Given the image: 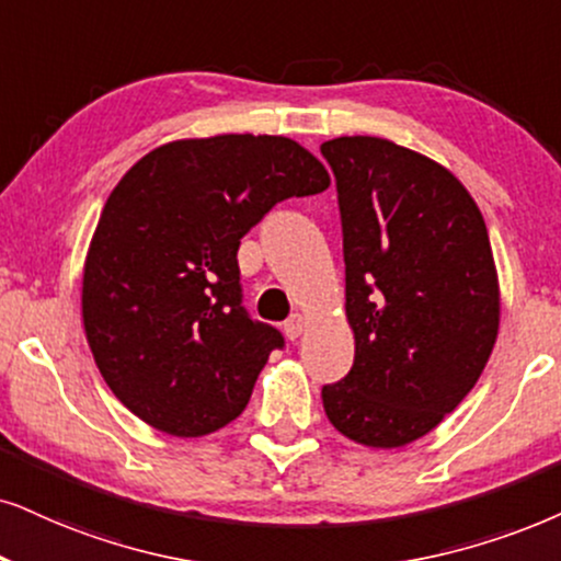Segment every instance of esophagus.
Returning <instances> with one entry per match:
<instances>
[{
	"label": "esophagus",
	"mask_w": 561,
	"mask_h": 561,
	"mask_svg": "<svg viewBox=\"0 0 561 561\" xmlns=\"http://www.w3.org/2000/svg\"><path fill=\"white\" fill-rule=\"evenodd\" d=\"M302 329H305V318L300 313H293L285 321V333H287L289 342H295V339L302 333Z\"/></svg>",
	"instance_id": "esophagus-1"
}]
</instances>
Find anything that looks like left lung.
Wrapping results in <instances>:
<instances>
[{
	"label": "left lung",
	"instance_id": "1",
	"mask_svg": "<svg viewBox=\"0 0 561 561\" xmlns=\"http://www.w3.org/2000/svg\"><path fill=\"white\" fill-rule=\"evenodd\" d=\"M336 179L354 365L323 386L354 443L401 448L450 414L484 370L500 289L484 217L450 170L378 137L323 141Z\"/></svg>",
	"mask_w": 561,
	"mask_h": 561
}]
</instances>
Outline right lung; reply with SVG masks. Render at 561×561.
<instances>
[{"label":"right lung","mask_w":561,"mask_h":561,"mask_svg":"<svg viewBox=\"0 0 561 561\" xmlns=\"http://www.w3.org/2000/svg\"><path fill=\"white\" fill-rule=\"evenodd\" d=\"M329 173L287 137L222 134L145 154L118 181L82 276L84 333L131 414L175 437L230 424L285 336L243 308L240 238Z\"/></svg>","instance_id":"1"}]
</instances>
